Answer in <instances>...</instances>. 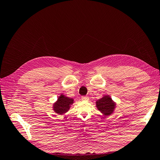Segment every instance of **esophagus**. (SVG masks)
<instances>
[{
	"label": "esophagus",
	"mask_w": 160,
	"mask_h": 160,
	"mask_svg": "<svg viewBox=\"0 0 160 160\" xmlns=\"http://www.w3.org/2000/svg\"><path fill=\"white\" fill-rule=\"evenodd\" d=\"M81 99H82L83 101H87L89 100V97H86V96H83V97H81Z\"/></svg>",
	"instance_id": "1"
}]
</instances>
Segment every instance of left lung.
<instances>
[{
	"label": "left lung",
	"instance_id": "1",
	"mask_svg": "<svg viewBox=\"0 0 160 160\" xmlns=\"http://www.w3.org/2000/svg\"><path fill=\"white\" fill-rule=\"evenodd\" d=\"M96 103L99 111L106 116L111 114L115 108V103L108 96H105L99 99L96 102Z\"/></svg>",
	"mask_w": 160,
	"mask_h": 160
}]
</instances>
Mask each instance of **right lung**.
Here are the masks:
<instances>
[{"instance_id":"add662e5","label":"right lung","mask_w":160,"mask_h":160,"mask_svg":"<svg viewBox=\"0 0 160 160\" xmlns=\"http://www.w3.org/2000/svg\"><path fill=\"white\" fill-rule=\"evenodd\" d=\"M73 103V99L61 95L58 98V101L53 105V110L58 114H63L68 111L70 105Z\"/></svg>"}]
</instances>
